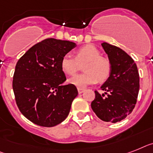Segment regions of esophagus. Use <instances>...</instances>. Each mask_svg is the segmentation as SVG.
<instances>
[{"label":"esophagus","mask_w":153,"mask_h":153,"mask_svg":"<svg viewBox=\"0 0 153 153\" xmlns=\"http://www.w3.org/2000/svg\"><path fill=\"white\" fill-rule=\"evenodd\" d=\"M77 90H78V93H79V94H81V93H83V92L84 91V88H77Z\"/></svg>","instance_id":"34e87169"}]
</instances>
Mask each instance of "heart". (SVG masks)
Listing matches in <instances>:
<instances>
[{"mask_svg": "<svg viewBox=\"0 0 153 153\" xmlns=\"http://www.w3.org/2000/svg\"><path fill=\"white\" fill-rule=\"evenodd\" d=\"M87 62L84 65V74L74 76L69 79L73 85L79 88L90 84H96L98 79L101 81L108 79L111 74L110 61L101 56L100 51L93 45H86L76 51V56L65 54L60 62L61 69L65 74L73 76L78 71L79 64Z\"/></svg>", "mask_w": 153, "mask_h": 153, "instance_id": "obj_1", "label": "heart"}]
</instances>
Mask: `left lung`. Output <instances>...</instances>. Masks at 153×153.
I'll list each match as a JSON object with an SVG mask.
<instances>
[{"label":"left lung","instance_id":"1","mask_svg":"<svg viewBox=\"0 0 153 153\" xmlns=\"http://www.w3.org/2000/svg\"><path fill=\"white\" fill-rule=\"evenodd\" d=\"M102 46L111 62V74L101 87L105 93L97 91L91 108L105 122L117 123L133 111L139 91V74L133 59L122 49L102 43Z\"/></svg>","mask_w":153,"mask_h":153}]
</instances>
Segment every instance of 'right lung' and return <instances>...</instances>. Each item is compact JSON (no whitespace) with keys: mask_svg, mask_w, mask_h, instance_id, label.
Wrapping results in <instances>:
<instances>
[{"mask_svg":"<svg viewBox=\"0 0 153 153\" xmlns=\"http://www.w3.org/2000/svg\"><path fill=\"white\" fill-rule=\"evenodd\" d=\"M76 46L68 40L48 38L30 48L18 61L12 88L18 108L24 117L41 127L65 120L77 96L75 85H63L62 56Z\"/></svg>","mask_w":153,"mask_h":153,"instance_id":"right-lung-1","label":"right lung"}]
</instances>
